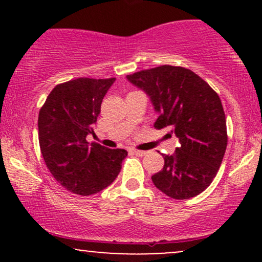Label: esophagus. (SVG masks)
I'll return each mask as SVG.
<instances>
[{
    "mask_svg": "<svg viewBox=\"0 0 262 262\" xmlns=\"http://www.w3.org/2000/svg\"><path fill=\"white\" fill-rule=\"evenodd\" d=\"M132 152H133L134 155H137V156H144V155H146V151H143V150H137V149H132L130 150Z\"/></svg>",
    "mask_w": 262,
    "mask_h": 262,
    "instance_id": "obj_1",
    "label": "esophagus"
}]
</instances>
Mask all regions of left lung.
<instances>
[{
  "label": "left lung",
  "mask_w": 262,
  "mask_h": 262,
  "mask_svg": "<svg viewBox=\"0 0 262 262\" xmlns=\"http://www.w3.org/2000/svg\"><path fill=\"white\" fill-rule=\"evenodd\" d=\"M150 97L159 113L156 129L171 128L181 146L151 176L156 188L175 200L203 192L217 175L228 144L227 122L217 92L203 79L181 66L162 65L128 75Z\"/></svg>",
  "instance_id": "1"
}]
</instances>
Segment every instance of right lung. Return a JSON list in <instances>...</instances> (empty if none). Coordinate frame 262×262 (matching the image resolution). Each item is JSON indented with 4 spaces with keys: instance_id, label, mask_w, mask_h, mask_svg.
<instances>
[{
    "instance_id": "1",
    "label": "right lung",
    "mask_w": 262,
    "mask_h": 262,
    "mask_svg": "<svg viewBox=\"0 0 262 262\" xmlns=\"http://www.w3.org/2000/svg\"><path fill=\"white\" fill-rule=\"evenodd\" d=\"M112 79L80 77L53 89L39 111V145L45 165L62 187L90 196L110 186L128 155L124 149H108L86 140Z\"/></svg>"
}]
</instances>
